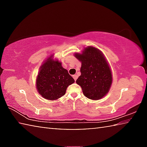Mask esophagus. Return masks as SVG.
<instances>
[{
    "label": "esophagus",
    "instance_id": "34e87169",
    "mask_svg": "<svg viewBox=\"0 0 147 147\" xmlns=\"http://www.w3.org/2000/svg\"><path fill=\"white\" fill-rule=\"evenodd\" d=\"M73 78L74 80V81H76L77 78H78V76H77V74H74V75H73Z\"/></svg>",
    "mask_w": 147,
    "mask_h": 147
}]
</instances>
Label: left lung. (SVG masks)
Instances as JSON below:
<instances>
[{"mask_svg": "<svg viewBox=\"0 0 147 147\" xmlns=\"http://www.w3.org/2000/svg\"><path fill=\"white\" fill-rule=\"evenodd\" d=\"M75 56L82 62L81 75L76 82L81 86L85 96L98 100L105 96L112 83L111 70L102 54L97 49L88 47Z\"/></svg>", "mask_w": 147, "mask_h": 147, "instance_id": "left-lung-1", "label": "left lung"}]
</instances>
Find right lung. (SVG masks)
<instances>
[{
  "mask_svg": "<svg viewBox=\"0 0 147 147\" xmlns=\"http://www.w3.org/2000/svg\"><path fill=\"white\" fill-rule=\"evenodd\" d=\"M36 82L39 93L48 100H56L65 94L67 88L74 82V79L61 63L47 59L41 67Z\"/></svg>",
  "mask_w": 147,
  "mask_h": 147,
  "instance_id": "add662e5",
  "label": "right lung"
}]
</instances>
